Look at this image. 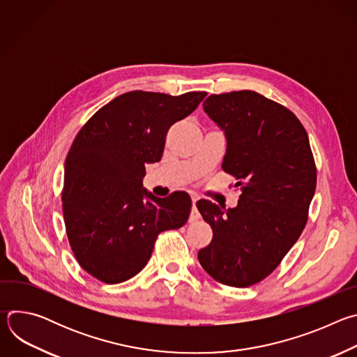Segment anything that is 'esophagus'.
Instances as JSON below:
<instances>
[{"mask_svg": "<svg viewBox=\"0 0 357 357\" xmlns=\"http://www.w3.org/2000/svg\"><path fill=\"white\" fill-rule=\"evenodd\" d=\"M196 200L197 199L195 196H192V212H190V218H189L190 222H196L200 218V215H199V212L196 209Z\"/></svg>", "mask_w": 357, "mask_h": 357, "instance_id": "esophagus-1", "label": "esophagus"}]
</instances>
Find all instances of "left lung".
Segmentation results:
<instances>
[{
	"label": "left lung",
	"mask_w": 357,
	"mask_h": 357,
	"mask_svg": "<svg viewBox=\"0 0 357 357\" xmlns=\"http://www.w3.org/2000/svg\"><path fill=\"white\" fill-rule=\"evenodd\" d=\"M203 110L225 132L222 168L241 186L237 206H196L213 230L197 259L216 281L244 288L270 275L299 238L317 188L310 138L284 106L251 91L212 94Z\"/></svg>",
	"instance_id": "8db88e82"
}]
</instances>
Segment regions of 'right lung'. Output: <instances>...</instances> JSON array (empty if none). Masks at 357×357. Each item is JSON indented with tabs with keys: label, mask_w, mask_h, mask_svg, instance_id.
Returning <instances> with one entry per match:
<instances>
[{
	"label": "right lung",
	"mask_w": 357,
	"mask_h": 357,
	"mask_svg": "<svg viewBox=\"0 0 357 357\" xmlns=\"http://www.w3.org/2000/svg\"><path fill=\"white\" fill-rule=\"evenodd\" d=\"M205 96L128 91L76 135L65 162L63 219L77 263L94 278L106 284L132 278L146 266L158 234L188 222V193L157 197L142 189V178L145 164L161 160L169 127Z\"/></svg>",
	"instance_id": "obj_1"
}]
</instances>
